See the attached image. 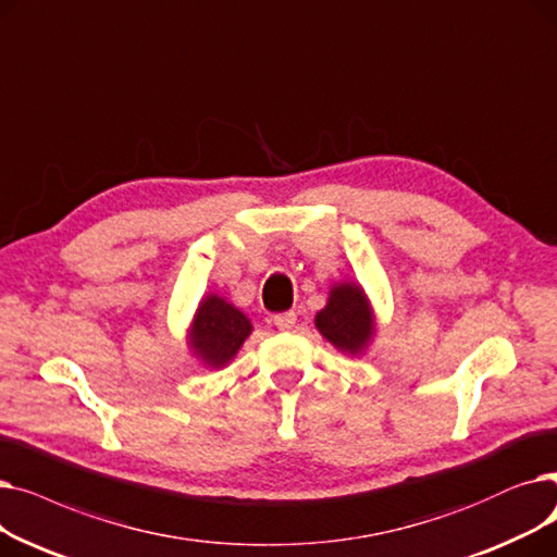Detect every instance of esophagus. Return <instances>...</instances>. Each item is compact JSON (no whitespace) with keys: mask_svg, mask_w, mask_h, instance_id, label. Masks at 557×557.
<instances>
[{"mask_svg":"<svg viewBox=\"0 0 557 557\" xmlns=\"http://www.w3.org/2000/svg\"><path fill=\"white\" fill-rule=\"evenodd\" d=\"M274 324H276V329H278V331H289V329H295V324H297V312H293V310H285V312L274 314Z\"/></svg>","mask_w":557,"mask_h":557,"instance_id":"obj_1","label":"esophagus"}]
</instances>
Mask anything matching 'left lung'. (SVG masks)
Returning a JSON list of instances; mask_svg holds the SVG:
<instances>
[{
	"label": "left lung",
	"instance_id": "obj_1",
	"mask_svg": "<svg viewBox=\"0 0 557 557\" xmlns=\"http://www.w3.org/2000/svg\"><path fill=\"white\" fill-rule=\"evenodd\" d=\"M314 326L344 354H360L374 335V314L362 287L339 283L331 289L324 310L317 312Z\"/></svg>",
	"mask_w": 557,
	"mask_h": 557
}]
</instances>
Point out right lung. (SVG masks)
I'll list each match as a JSON object with an SVG mask.
<instances>
[{"mask_svg": "<svg viewBox=\"0 0 557 557\" xmlns=\"http://www.w3.org/2000/svg\"><path fill=\"white\" fill-rule=\"evenodd\" d=\"M249 333L251 322L245 312L226 304L222 297L210 295L195 314L190 344L208 367H224L243 347Z\"/></svg>", "mask_w": 557, "mask_h": 557, "instance_id": "right-lung-1", "label": "right lung"}]
</instances>
